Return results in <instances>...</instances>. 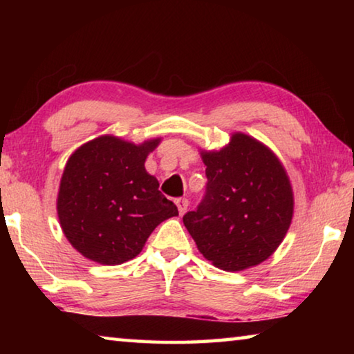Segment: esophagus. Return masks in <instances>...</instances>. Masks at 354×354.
Listing matches in <instances>:
<instances>
[{
    "label": "esophagus",
    "instance_id": "esophagus-1",
    "mask_svg": "<svg viewBox=\"0 0 354 354\" xmlns=\"http://www.w3.org/2000/svg\"><path fill=\"white\" fill-rule=\"evenodd\" d=\"M176 206H178V211L181 215L185 214V211H187V206H189V201L185 198H178L176 200Z\"/></svg>",
    "mask_w": 354,
    "mask_h": 354
}]
</instances>
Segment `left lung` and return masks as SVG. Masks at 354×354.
Returning a JSON list of instances; mask_svg holds the SVG:
<instances>
[{"instance_id":"1","label":"left lung","mask_w":354,"mask_h":354,"mask_svg":"<svg viewBox=\"0 0 354 354\" xmlns=\"http://www.w3.org/2000/svg\"><path fill=\"white\" fill-rule=\"evenodd\" d=\"M206 194L183 217L200 253L215 267L241 272L270 257L293 215V194L283 164L263 143L232 134L220 151H201Z\"/></svg>"}]
</instances>
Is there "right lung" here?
<instances>
[{
  "mask_svg": "<svg viewBox=\"0 0 354 354\" xmlns=\"http://www.w3.org/2000/svg\"><path fill=\"white\" fill-rule=\"evenodd\" d=\"M160 139L136 145L113 136L84 143L70 156L57 195V217L73 248L103 266L140 253L154 227L178 215L145 170Z\"/></svg>",
  "mask_w": 354,
  "mask_h": 354,
  "instance_id": "obj_1",
  "label": "right lung"
}]
</instances>
